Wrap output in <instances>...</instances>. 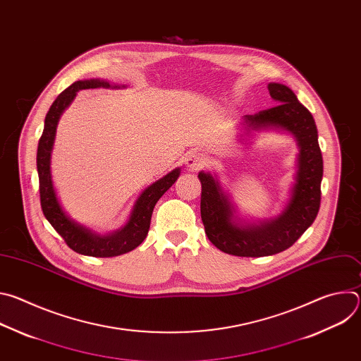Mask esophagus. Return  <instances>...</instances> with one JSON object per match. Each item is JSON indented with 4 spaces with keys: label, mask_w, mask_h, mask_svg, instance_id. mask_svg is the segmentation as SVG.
Here are the masks:
<instances>
[{
    "label": "esophagus",
    "mask_w": 361,
    "mask_h": 361,
    "mask_svg": "<svg viewBox=\"0 0 361 361\" xmlns=\"http://www.w3.org/2000/svg\"><path fill=\"white\" fill-rule=\"evenodd\" d=\"M205 164V157L202 156V152L200 151H190L185 154V166L191 170H197L201 169Z\"/></svg>",
    "instance_id": "obj_1"
}]
</instances>
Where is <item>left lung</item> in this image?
I'll list each match as a JSON object with an SVG mask.
<instances>
[{
	"mask_svg": "<svg viewBox=\"0 0 361 361\" xmlns=\"http://www.w3.org/2000/svg\"><path fill=\"white\" fill-rule=\"evenodd\" d=\"M269 91L279 106L243 116L241 124L247 134L274 127L290 133L297 141L295 183L283 213L259 224L241 223L219 180L210 173H198L205 234L219 250L238 257H264L287 250L313 224L320 209L323 157L314 118L287 85L270 82Z\"/></svg>",
	"mask_w": 361,
	"mask_h": 361,
	"instance_id": "obj_1",
	"label": "left lung"
}]
</instances>
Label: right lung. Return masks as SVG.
<instances>
[{
    "mask_svg": "<svg viewBox=\"0 0 361 361\" xmlns=\"http://www.w3.org/2000/svg\"><path fill=\"white\" fill-rule=\"evenodd\" d=\"M98 87L120 88L118 85H111L110 82L98 78L75 81L68 88H66L56 98L53 106L49 107L45 116L44 131L38 141L37 149L39 200L45 219L64 238V241L71 250H74L78 254L91 257H116L134 250L144 241V238L148 234L154 205L157 204L161 195L177 181L180 176V169L173 170L166 177L151 184L141 192V195L134 204L128 223L121 230H117L111 234L101 235L71 220L61 207L56 194V188L53 185V178H51V151H53L59 120L63 111L75 98L77 91Z\"/></svg>",
    "mask_w": 361,
    "mask_h": 361,
    "instance_id": "1",
    "label": "right lung"
}]
</instances>
